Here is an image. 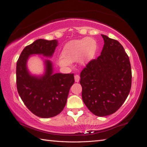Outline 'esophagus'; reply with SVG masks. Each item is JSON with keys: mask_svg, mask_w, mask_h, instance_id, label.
Wrapping results in <instances>:
<instances>
[{"mask_svg": "<svg viewBox=\"0 0 147 147\" xmlns=\"http://www.w3.org/2000/svg\"><path fill=\"white\" fill-rule=\"evenodd\" d=\"M80 76L78 75V74H76V75L74 76V80H75L76 82H78L80 81Z\"/></svg>", "mask_w": 147, "mask_h": 147, "instance_id": "esophagus-1", "label": "esophagus"}]
</instances>
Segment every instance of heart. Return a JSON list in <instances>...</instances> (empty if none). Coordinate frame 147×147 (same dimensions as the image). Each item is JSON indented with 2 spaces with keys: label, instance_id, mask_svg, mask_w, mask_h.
Listing matches in <instances>:
<instances>
[{
  "label": "heart",
  "instance_id": "1",
  "mask_svg": "<svg viewBox=\"0 0 147 147\" xmlns=\"http://www.w3.org/2000/svg\"><path fill=\"white\" fill-rule=\"evenodd\" d=\"M97 49L96 42L93 39L84 38L69 41L64 46L61 56L58 60V65L66 67L71 62L77 61L83 63L93 58Z\"/></svg>",
  "mask_w": 147,
  "mask_h": 147
}]
</instances>
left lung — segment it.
I'll return each mask as SVG.
<instances>
[{
	"instance_id": "8db88e82",
	"label": "left lung",
	"mask_w": 147,
	"mask_h": 147,
	"mask_svg": "<svg viewBox=\"0 0 147 147\" xmlns=\"http://www.w3.org/2000/svg\"><path fill=\"white\" fill-rule=\"evenodd\" d=\"M104 45L100 55L80 73L82 96L94 115L107 116L123 105L130 93L131 70L127 54L118 41L101 35Z\"/></svg>"
}]
</instances>
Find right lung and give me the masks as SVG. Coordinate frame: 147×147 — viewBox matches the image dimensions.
<instances>
[{
	"label": "right lung",
	"instance_id": "obj_1",
	"mask_svg": "<svg viewBox=\"0 0 147 147\" xmlns=\"http://www.w3.org/2000/svg\"><path fill=\"white\" fill-rule=\"evenodd\" d=\"M58 45L56 39H37L23 49L17 62V88L20 97L32 113L41 118L53 117L63 110L74 82V74L54 73L52 61L43 58L45 72L41 75H33L27 62L36 54L51 58Z\"/></svg>",
	"mask_w": 147,
	"mask_h": 147
}]
</instances>
